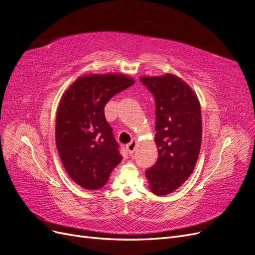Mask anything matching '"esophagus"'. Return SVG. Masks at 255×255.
<instances>
[{"label": "esophagus", "mask_w": 255, "mask_h": 255, "mask_svg": "<svg viewBox=\"0 0 255 255\" xmlns=\"http://www.w3.org/2000/svg\"><path fill=\"white\" fill-rule=\"evenodd\" d=\"M136 145H137V141L135 139H132V141L127 144V151L129 154L133 153L135 151V149H136Z\"/></svg>", "instance_id": "esophagus-1"}]
</instances>
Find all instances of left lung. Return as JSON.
<instances>
[{
	"mask_svg": "<svg viewBox=\"0 0 255 255\" xmlns=\"http://www.w3.org/2000/svg\"><path fill=\"white\" fill-rule=\"evenodd\" d=\"M155 100L156 163L145 170L153 194L165 196L192 173L202 140V119L195 92L172 74L139 79Z\"/></svg>",
	"mask_w": 255,
	"mask_h": 255,
	"instance_id": "obj_1",
	"label": "left lung"
}]
</instances>
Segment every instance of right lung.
<instances>
[{
	"mask_svg": "<svg viewBox=\"0 0 255 255\" xmlns=\"http://www.w3.org/2000/svg\"><path fill=\"white\" fill-rule=\"evenodd\" d=\"M134 83L126 75L88 74L76 80L61 98L56 146L66 171L83 188L103 187L122 159L104 107Z\"/></svg>",
	"mask_w": 255,
	"mask_h": 255,
	"instance_id": "right-lung-1",
	"label": "right lung"
}]
</instances>
